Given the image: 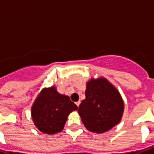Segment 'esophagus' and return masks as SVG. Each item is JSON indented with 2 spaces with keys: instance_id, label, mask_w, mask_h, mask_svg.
<instances>
[{
  "instance_id": "34e87169",
  "label": "esophagus",
  "mask_w": 154,
  "mask_h": 154,
  "mask_svg": "<svg viewBox=\"0 0 154 154\" xmlns=\"http://www.w3.org/2000/svg\"><path fill=\"white\" fill-rule=\"evenodd\" d=\"M80 104H81V101H77V102H76V105H77V107H79Z\"/></svg>"
}]
</instances>
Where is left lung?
Instances as JSON below:
<instances>
[{
  "label": "left lung",
  "mask_w": 154,
  "mask_h": 154,
  "mask_svg": "<svg viewBox=\"0 0 154 154\" xmlns=\"http://www.w3.org/2000/svg\"><path fill=\"white\" fill-rule=\"evenodd\" d=\"M124 102L113 85L105 78L91 79L86 84L85 99L78 113L88 130L102 134L119 123Z\"/></svg>",
  "instance_id": "8db88e82"
}]
</instances>
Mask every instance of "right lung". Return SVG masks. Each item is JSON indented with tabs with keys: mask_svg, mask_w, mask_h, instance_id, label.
I'll return each instance as SVG.
<instances>
[{
	"mask_svg": "<svg viewBox=\"0 0 154 154\" xmlns=\"http://www.w3.org/2000/svg\"><path fill=\"white\" fill-rule=\"evenodd\" d=\"M77 106L69 97L61 95L54 87L45 89L37 97L31 110L35 125L42 133L54 134L64 128L68 115Z\"/></svg>",
	"mask_w": 154,
	"mask_h": 154,
	"instance_id": "obj_1",
	"label": "right lung"
}]
</instances>
